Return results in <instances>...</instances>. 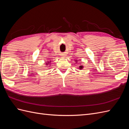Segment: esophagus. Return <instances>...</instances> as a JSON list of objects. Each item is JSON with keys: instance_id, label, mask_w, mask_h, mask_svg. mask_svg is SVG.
Returning a JSON list of instances; mask_svg holds the SVG:
<instances>
[{"instance_id": "obj_1", "label": "esophagus", "mask_w": 129, "mask_h": 129, "mask_svg": "<svg viewBox=\"0 0 129 129\" xmlns=\"http://www.w3.org/2000/svg\"><path fill=\"white\" fill-rule=\"evenodd\" d=\"M61 56L63 57H66V55H64V54H61Z\"/></svg>"}]
</instances>
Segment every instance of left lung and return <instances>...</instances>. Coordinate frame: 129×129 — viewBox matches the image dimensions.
<instances>
[{
  "instance_id": "1",
  "label": "left lung",
  "mask_w": 129,
  "mask_h": 129,
  "mask_svg": "<svg viewBox=\"0 0 129 129\" xmlns=\"http://www.w3.org/2000/svg\"><path fill=\"white\" fill-rule=\"evenodd\" d=\"M77 60H75L76 62H77ZM83 66L82 65H81V66H79V69H80V70L82 69H83Z\"/></svg>"
}]
</instances>
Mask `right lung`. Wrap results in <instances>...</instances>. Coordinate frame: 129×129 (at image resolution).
Returning <instances> with one entry per match:
<instances>
[{
  "label": "right lung",
  "mask_w": 129,
  "mask_h": 129,
  "mask_svg": "<svg viewBox=\"0 0 129 129\" xmlns=\"http://www.w3.org/2000/svg\"><path fill=\"white\" fill-rule=\"evenodd\" d=\"M50 62H51V61H47L46 64L47 66V65H48V64H50ZM49 65H50V64H49Z\"/></svg>",
  "instance_id": "obj_1"
}]
</instances>
